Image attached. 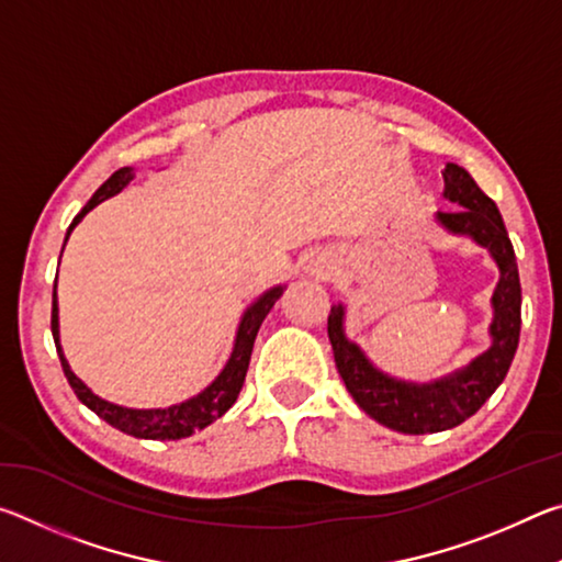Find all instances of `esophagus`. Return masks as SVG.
<instances>
[{
	"label": "esophagus",
	"instance_id": "34e87169",
	"mask_svg": "<svg viewBox=\"0 0 562 562\" xmlns=\"http://www.w3.org/2000/svg\"><path fill=\"white\" fill-rule=\"evenodd\" d=\"M310 272L317 274V278H325V274L329 272V265L325 260H315L310 265Z\"/></svg>",
	"mask_w": 562,
	"mask_h": 562
}]
</instances>
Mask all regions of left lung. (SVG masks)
<instances>
[{
    "mask_svg": "<svg viewBox=\"0 0 562 562\" xmlns=\"http://www.w3.org/2000/svg\"><path fill=\"white\" fill-rule=\"evenodd\" d=\"M443 195L459 207L439 211V221L446 231L471 235L475 243L488 247L498 262L501 282L493 292L491 337L493 345L441 382L406 384L386 376L369 364L361 349L345 337V307L335 304L327 319V331L335 351L339 376L345 379L349 394L374 422L398 434H436L453 429L473 416L488 402L491 394L506 379L510 361L516 357L520 339V278L510 237L496 203L475 186V180L461 166L446 164Z\"/></svg>",
    "mask_w": 562,
    "mask_h": 562,
    "instance_id": "1",
    "label": "left lung"
}]
</instances>
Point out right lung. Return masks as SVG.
<instances>
[{"label":"right lung","instance_id":"right-lung-1","mask_svg":"<svg viewBox=\"0 0 562 562\" xmlns=\"http://www.w3.org/2000/svg\"><path fill=\"white\" fill-rule=\"evenodd\" d=\"M133 178V168H119L106 183H103L97 193H93L91 201L81 207V213L74 217V223L69 225V233H66V240L83 215H87L91 207H97L99 203L106 201V198L116 195L119 190L128 186V180ZM64 240V245H66ZM284 288H272L262 294V297L252 304L250 310L243 315L240 327H237V337H235V347L233 355L227 359L225 369L215 382L193 398H188L183 404L168 406V408H126V406H116L99 398L91 389L81 382L69 369V361L61 355V345H59V307H56V280H54V300H52V335H54V345L56 351H59L61 359V369L69 384L74 389V394L79 396L81 404H87L93 414L101 416L103 422L111 424L113 429H119L128 436H136V439H154V441H176V439H186V436L195 434L198 429H205L207 424H213L215 418H221L227 408L235 404L237 394H240L247 367H250V355H252V345L255 337H258V329L262 325V319L268 317V312L274 307V302L282 297Z\"/></svg>","mask_w":562,"mask_h":562}]
</instances>
